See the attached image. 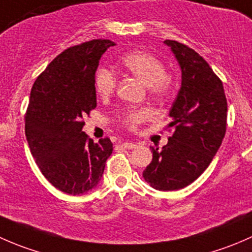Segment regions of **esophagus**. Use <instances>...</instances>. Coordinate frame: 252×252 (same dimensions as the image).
<instances>
[{
    "label": "esophagus",
    "mask_w": 252,
    "mask_h": 252,
    "mask_svg": "<svg viewBox=\"0 0 252 252\" xmlns=\"http://www.w3.org/2000/svg\"><path fill=\"white\" fill-rule=\"evenodd\" d=\"M122 146L126 147V149H128V150H131V149H135L136 145L134 144V142H128V141H126V142H122Z\"/></svg>",
    "instance_id": "obj_1"
}]
</instances>
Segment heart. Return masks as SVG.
<instances>
[{
	"label": "heart",
	"mask_w": 252,
	"mask_h": 252,
	"mask_svg": "<svg viewBox=\"0 0 252 252\" xmlns=\"http://www.w3.org/2000/svg\"><path fill=\"white\" fill-rule=\"evenodd\" d=\"M121 65L128 73L147 85V90L156 97H164L172 90V79L166 73V67L159 58L146 51H131L121 58ZM95 90L100 97L112 95L117 85V78L108 68L101 67L96 70L94 79ZM151 117L147 108L130 110L123 116L124 126L130 130H136L140 124Z\"/></svg>",
	"instance_id": "1"
}]
</instances>
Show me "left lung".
<instances>
[{"label": "left lung", "instance_id": "left-lung-1", "mask_svg": "<svg viewBox=\"0 0 252 252\" xmlns=\"http://www.w3.org/2000/svg\"><path fill=\"white\" fill-rule=\"evenodd\" d=\"M182 69V86L169 111L174 128L167 145L151 147L152 161L142 173L152 188L179 190L210 166L227 129V98L220 79L207 62L187 45L166 40Z\"/></svg>", "mask_w": 252, "mask_h": 252}]
</instances>
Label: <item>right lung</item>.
Here are the masks:
<instances>
[{
	"label": "right lung",
	"mask_w": 252,
	"mask_h": 252,
	"mask_svg": "<svg viewBox=\"0 0 252 252\" xmlns=\"http://www.w3.org/2000/svg\"><path fill=\"white\" fill-rule=\"evenodd\" d=\"M111 40H91L58 55L36 78L25 113V136L40 171L61 191L81 195L102 178L113 151L108 138L94 142L83 118L96 107V69Z\"/></svg>",
	"instance_id": "right-lung-1"
}]
</instances>
